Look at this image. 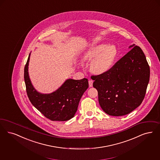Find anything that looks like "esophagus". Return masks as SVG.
<instances>
[{
    "label": "esophagus",
    "mask_w": 160,
    "mask_h": 160,
    "mask_svg": "<svg viewBox=\"0 0 160 160\" xmlns=\"http://www.w3.org/2000/svg\"><path fill=\"white\" fill-rule=\"evenodd\" d=\"M93 81L92 80H89V87H92V86H93Z\"/></svg>",
    "instance_id": "obj_1"
}]
</instances>
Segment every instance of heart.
<instances>
[{"mask_svg":"<svg viewBox=\"0 0 160 160\" xmlns=\"http://www.w3.org/2000/svg\"><path fill=\"white\" fill-rule=\"evenodd\" d=\"M117 56V49L113 45L98 44L92 46L84 55L88 59H92L90 70L95 74H102L112 67Z\"/></svg>","mask_w":160,"mask_h":160,"instance_id":"b5f03b06","label":"heart"}]
</instances>
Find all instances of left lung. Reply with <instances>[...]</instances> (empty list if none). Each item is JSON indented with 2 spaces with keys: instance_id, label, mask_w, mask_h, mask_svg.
<instances>
[{
  "instance_id": "left-lung-1",
  "label": "left lung",
  "mask_w": 160,
  "mask_h": 160,
  "mask_svg": "<svg viewBox=\"0 0 160 160\" xmlns=\"http://www.w3.org/2000/svg\"><path fill=\"white\" fill-rule=\"evenodd\" d=\"M132 49L108 71L92 76L103 111L112 116L127 115L142 102L149 81L150 68L141 48Z\"/></svg>"
}]
</instances>
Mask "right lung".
Segmentation results:
<instances>
[{
	"label": "right lung",
	"mask_w": 160,
	"mask_h": 160,
	"mask_svg": "<svg viewBox=\"0 0 160 160\" xmlns=\"http://www.w3.org/2000/svg\"><path fill=\"white\" fill-rule=\"evenodd\" d=\"M30 53L24 67L26 92L32 105L52 121H67L72 118L82 96L89 87L88 80L68 79L55 92L42 94L32 86L30 80L28 66Z\"/></svg>",
	"instance_id": "obj_1"
}]
</instances>
